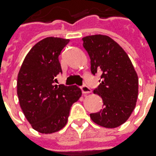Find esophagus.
<instances>
[{
    "instance_id": "1",
    "label": "esophagus",
    "mask_w": 156,
    "mask_h": 156,
    "mask_svg": "<svg viewBox=\"0 0 156 156\" xmlns=\"http://www.w3.org/2000/svg\"><path fill=\"white\" fill-rule=\"evenodd\" d=\"M81 90H82L83 94H88V93H90V92H91L90 88L89 86H87L86 84H83V85L81 86Z\"/></svg>"
}]
</instances>
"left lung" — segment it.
<instances>
[{"mask_svg":"<svg viewBox=\"0 0 156 156\" xmlns=\"http://www.w3.org/2000/svg\"><path fill=\"white\" fill-rule=\"evenodd\" d=\"M83 48L90 58L92 75L101 74L93 92L103 99V109L90 116L95 123L116 128L124 123L136 107L138 77L124 50L111 38L91 35L83 38Z\"/></svg>","mask_w":156,"mask_h":156,"instance_id":"8db88e82","label":"left lung"}]
</instances>
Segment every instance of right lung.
Listing matches in <instances>:
<instances>
[{
	"instance_id": "add662e5",
	"label": "right lung",
	"mask_w": 156,
	"mask_h": 156,
	"mask_svg": "<svg viewBox=\"0 0 156 156\" xmlns=\"http://www.w3.org/2000/svg\"><path fill=\"white\" fill-rule=\"evenodd\" d=\"M69 40L48 37L27 53L20 69L17 95L30 124L42 134L60 130L66 124L72 105L81 97L76 85L55 84L62 73L58 56Z\"/></svg>"
}]
</instances>
